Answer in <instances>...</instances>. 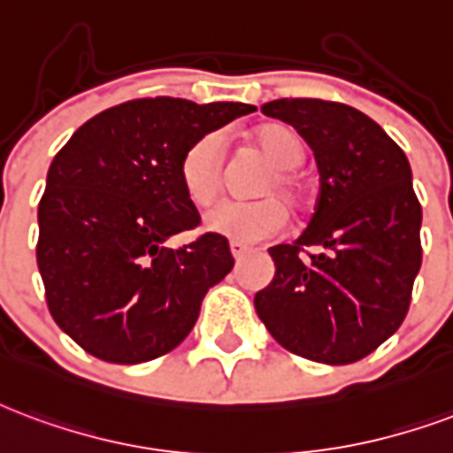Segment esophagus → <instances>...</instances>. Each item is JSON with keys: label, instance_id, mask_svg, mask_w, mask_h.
Here are the masks:
<instances>
[{"label": "esophagus", "instance_id": "34e87169", "mask_svg": "<svg viewBox=\"0 0 453 453\" xmlns=\"http://www.w3.org/2000/svg\"><path fill=\"white\" fill-rule=\"evenodd\" d=\"M230 252H233L235 261L240 264V261H242L244 257L250 254V250H247V247H244V244H240V242H230Z\"/></svg>", "mask_w": 453, "mask_h": 453}]
</instances>
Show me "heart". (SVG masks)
I'll return each instance as SVG.
<instances>
[{
    "instance_id": "heart-1",
    "label": "heart",
    "mask_w": 453,
    "mask_h": 453,
    "mask_svg": "<svg viewBox=\"0 0 453 453\" xmlns=\"http://www.w3.org/2000/svg\"><path fill=\"white\" fill-rule=\"evenodd\" d=\"M252 142L254 149L271 163V170L257 184V194L266 199L226 201L206 216L211 233L240 244L261 242L283 233L288 223L286 206L269 194H280L290 206H300L304 194L303 182L295 175V167L304 160L297 134L280 124H269L254 134ZM180 180L184 194L196 206H209L218 199L226 180V149L218 134H206L184 150Z\"/></svg>"
}]
</instances>
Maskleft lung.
<instances>
[{
    "mask_svg": "<svg viewBox=\"0 0 453 453\" xmlns=\"http://www.w3.org/2000/svg\"><path fill=\"white\" fill-rule=\"evenodd\" d=\"M261 112L310 143L321 187L303 235L269 250L276 276L254 295L257 314L290 353L357 363L403 324L423 261V209L408 158L380 124L343 103L280 98Z\"/></svg>",
    "mask_w": 453,
    "mask_h": 453,
    "instance_id": "obj_1",
    "label": "left lung"
}]
</instances>
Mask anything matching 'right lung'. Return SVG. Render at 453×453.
<instances>
[{"label":"right lung","mask_w":453,"mask_h":453,"mask_svg":"<svg viewBox=\"0 0 453 453\" xmlns=\"http://www.w3.org/2000/svg\"><path fill=\"white\" fill-rule=\"evenodd\" d=\"M254 110L129 100L79 127L57 153L38 206V269L52 319L86 353L149 363L189 336L203 295L235 259L216 233L165 247L201 220L180 160L196 139Z\"/></svg>","instance_id":"1"}]
</instances>
